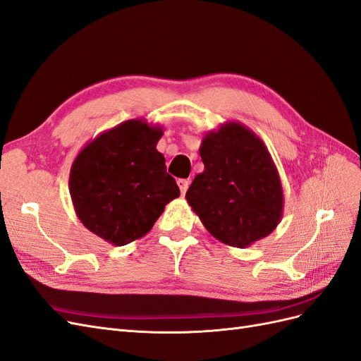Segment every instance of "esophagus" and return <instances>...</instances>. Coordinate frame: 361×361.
<instances>
[{
	"mask_svg": "<svg viewBox=\"0 0 361 361\" xmlns=\"http://www.w3.org/2000/svg\"><path fill=\"white\" fill-rule=\"evenodd\" d=\"M178 185H179V188H180V192L185 194V192H187L188 187H190V180L188 179H179Z\"/></svg>",
	"mask_w": 361,
	"mask_h": 361,
	"instance_id": "esophagus-1",
	"label": "esophagus"
}]
</instances>
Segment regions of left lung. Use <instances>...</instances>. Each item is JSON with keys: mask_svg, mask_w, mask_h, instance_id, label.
Here are the masks:
<instances>
[{"mask_svg": "<svg viewBox=\"0 0 361 361\" xmlns=\"http://www.w3.org/2000/svg\"><path fill=\"white\" fill-rule=\"evenodd\" d=\"M203 173L185 199L218 241L245 248L281 220L283 188L274 161L253 130L226 122L202 140Z\"/></svg>", "mask_w": 361, "mask_h": 361, "instance_id": "obj_1", "label": "left lung"}]
</instances>
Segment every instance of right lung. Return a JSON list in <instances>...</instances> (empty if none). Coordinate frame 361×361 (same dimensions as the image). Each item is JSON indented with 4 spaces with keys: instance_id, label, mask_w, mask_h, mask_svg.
<instances>
[{
    "instance_id": "1",
    "label": "right lung",
    "mask_w": 361,
    "mask_h": 361,
    "mask_svg": "<svg viewBox=\"0 0 361 361\" xmlns=\"http://www.w3.org/2000/svg\"><path fill=\"white\" fill-rule=\"evenodd\" d=\"M162 126L133 118L97 135L75 158L69 192L76 216L113 245H126L154 227L180 195L157 150Z\"/></svg>"
}]
</instances>
